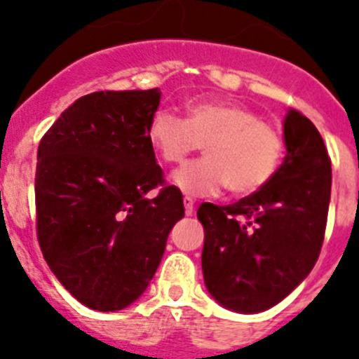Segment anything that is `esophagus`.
Returning <instances> with one entry per match:
<instances>
[{"instance_id": "esophagus-1", "label": "esophagus", "mask_w": 359, "mask_h": 359, "mask_svg": "<svg viewBox=\"0 0 359 359\" xmlns=\"http://www.w3.org/2000/svg\"><path fill=\"white\" fill-rule=\"evenodd\" d=\"M183 205H185V214L187 215L194 214V199L189 198V196H185V198H183Z\"/></svg>"}]
</instances>
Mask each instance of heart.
Masks as SVG:
<instances>
[{
	"instance_id": "obj_1",
	"label": "heart",
	"mask_w": 359,
	"mask_h": 359,
	"mask_svg": "<svg viewBox=\"0 0 359 359\" xmlns=\"http://www.w3.org/2000/svg\"><path fill=\"white\" fill-rule=\"evenodd\" d=\"M147 140L165 163H182L203 145L207 156L183 165L172 176L177 189L194 198L250 196L268 185L280 167L284 140L271 122L248 107L221 100L187 104V116L156 111Z\"/></svg>"
}]
</instances>
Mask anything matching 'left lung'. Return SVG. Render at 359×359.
<instances>
[{
    "instance_id": "1",
    "label": "left lung",
    "mask_w": 359,
    "mask_h": 359,
    "mask_svg": "<svg viewBox=\"0 0 359 359\" xmlns=\"http://www.w3.org/2000/svg\"><path fill=\"white\" fill-rule=\"evenodd\" d=\"M287 154L273 180L233 205L201 203L203 277L212 297L237 313H261L309 275L322 250L331 158L315 123L290 109Z\"/></svg>"
}]
</instances>
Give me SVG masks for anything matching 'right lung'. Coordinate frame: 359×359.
<instances>
[{"label":"right lung","mask_w":359,"mask_h":359,"mask_svg":"<svg viewBox=\"0 0 359 359\" xmlns=\"http://www.w3.org/2000/svg\"><path fill=\"white\" fill-rule=\"evenodd\" d=\"M161 91H95L72 104L37 149V241L62 286L95 311L133 304L185 215L147 140ZM161 186L156 198L144 196Z\"/></svg>","instance_id":"right-lung-1"}]
</instances>
